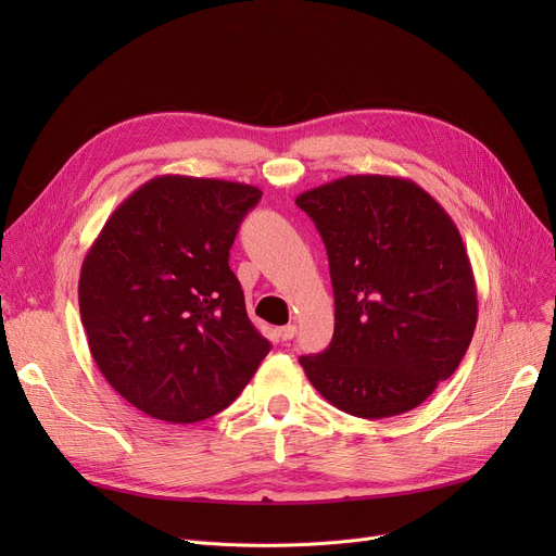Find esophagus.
<instances>
[{
  "mask_svg": "<svg viewBox=\"0 0 556 556\" xmlns=\"http://www.w3.org/2000/svg\"><path fill=\"white\" fill-rule=\"evenodd\" d=\"M298 336V327L295 325H286L279 329V338L281 340H293Z\"/></svg>",
  "mask_w": 556,
  "mask_h": 556,
  "instance_id": "1",
  "label": "esophagus"
}]
</instances>
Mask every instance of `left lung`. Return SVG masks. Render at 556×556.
<instances>
[{"instance_id":"obj_1","label":"left lung","mask_w":556,"mask_h":556,"mask_svg":"<svg viewBox=\"0 0 556 556\" xmlns=\"http://www.w3.org/2000/svg\"><path fill=\"white\" fill-rule=\"evenodd\" d=\"M295 202L325 241L336 298L331 344L300 358L308 381L354 417L413 410L459 367L478 323L455 223L392 175H346Z\"/></svg>"}]
</instances>
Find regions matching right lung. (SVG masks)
I'll use <instances>...</instances> for the list:
<instances>
[{
  "label": "right lung",
  "mask_w": 556,
  "mask_h": 556,
  "mask_svg": "<svg viewBox=\"0 0 556 556\" xmlns=\"http://www.w3.org/2000/svg\"><path fill=\"white\" fill-rule=\"evenodd\" d=\"M258 198L241 182L160 175L114 210L85 254L78 306L92 358L143 415L210 419L268 356L229 270Z\"/></svg>",
  "instance_id": "right-lung-1"
}]
</instances>
